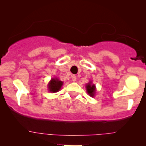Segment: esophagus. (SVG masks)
I'll return each instance as SVG.
<instances>
[{
    "label": "esophagus",
    "mask_w": 146,
    "mask_h": 146,
    "mask_svg": "<svg viewBox=\"0 0 146 146\" xmlns=\"http://www.w3.org/2000/svg\"><path fill=\"white\" fill-rule=\"evenodd\" d=\"M76 80H77V77H76L75 75H72V80L73 81V82H75Z\"/></svg>",
    "instance_id": "esophagus-1"
}]
</instances>
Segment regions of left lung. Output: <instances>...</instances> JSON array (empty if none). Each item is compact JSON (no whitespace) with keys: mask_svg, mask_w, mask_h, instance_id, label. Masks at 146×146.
<instances>
[{"mask_svg":"<svg viewBox=\"0 0 146 146\" xmlns=\"http://www.w3.org/2000/svg\"><path fill=\"white\" fill-rule=\"evenodd\" d=\"M86 90H87L88 94L90 96H94V93H95V91H96V88H95V86H94V85L88 83V84L86 86Z\"/></svg>","mask_w":146,"mask_h":146,"instance_id":"8db88e82","label":"left lung"}]
</instances>
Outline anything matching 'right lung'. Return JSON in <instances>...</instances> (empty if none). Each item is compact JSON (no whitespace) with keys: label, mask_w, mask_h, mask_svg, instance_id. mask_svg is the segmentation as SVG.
<instances>
[{"label":"right lung","mask_w":146,"mask_h":146,"mask_svg":"<svg viewBox=\"0 0 146 146\" xmlns=\"http://www.w3.org/2000/svg\"><path fill=\"white\" fill-rule=\"evenodd\" d=\"M63 85V82L60 81L58 79H52L48 85L49 91L50 92H58L61 88Z\"/></svg>","instance_id":"1"}]
</instances>
